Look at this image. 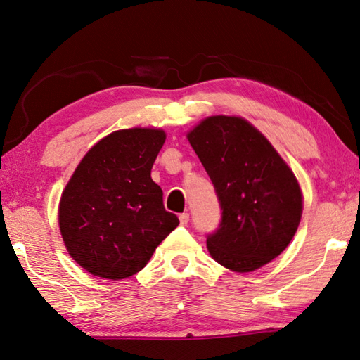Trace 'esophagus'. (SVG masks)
Masks as SVG:
<instances>
[{"label":"esophagus","mask_w":360,"mask_h":360,"mask_svg":"<svg viewBox=\"0 0 360 360\" xmlns=\"http://www.w3.org/2000/svg\"><path fill=\"white\" fill-rule=\"evenodd\" d=\"M179 219H180L181 226H186V224L189 222V214H188V213H181V214L179 216Z\"/></svg>","instance_id":"34e87169"}]
</instances>
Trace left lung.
I'll return each mask as SVG.
<instances>
[{
  "instance_id": "1",
  "label": "left lung",
  "mask_w": 360,
  "mask_h": 360,
  "mask_svg": "<svg viewBox=\"0 0 360 360\" xmlns=\"http://www.w3.org/2000/svg\"><path fill=\"white\" fill-rule=\"evenodd\" d=\"M221 207L207 235L213 259L249 273L276 259L293 238L302 214L297 180L268 139L240 117H208L188 134Z\"/></svg>"
}]
</instances>
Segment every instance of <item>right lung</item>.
<instances>
[{"mask_svg":"<svg viewBox=\"0 0 360 360\" xmlns=\"http://www.w3.org/2000/svg\"><path fill=\"white\" fill-rule=\"evenodd\" d=\"M165 141V131L150 128L114 131L75 169L60 198L59 229L87 273L112 281L136 274L179 226L150 177Z\"/></svg>","mask_w":360,"mask_h":360,"instance_id":"1","label":"right lung"}]
</instances>
